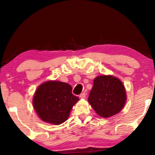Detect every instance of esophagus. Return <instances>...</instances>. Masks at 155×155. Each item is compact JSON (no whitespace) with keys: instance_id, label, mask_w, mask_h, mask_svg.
<instances>
[{"instance_id":"esophagus-1","label":"esophagus","mask_w":155,"mask_h":155,"mask_svg":"<svg viewBox=\"0 0 155 155\" xmlns=\"http://www.w3.org/2000/svg\"><path fill=\"white\" fill-rule=\"evenodd\" d=\"M86 97V94L85 92H83L82 94H81V95L79 96V98H81V99H85Z\"/></svg>"}]
</instances>
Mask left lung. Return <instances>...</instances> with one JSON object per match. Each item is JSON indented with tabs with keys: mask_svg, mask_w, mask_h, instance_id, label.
Masks as SVG:
<instances>
[{
	"mask_svg": "<svg viewBox=\"0 0 155 155\" xmlns=\"http://www.w3.org/2000/svg\"><path fill=\"white\" fill-rule=\"evenodd\" d=\"M127 93L124 84L112 75H102L94 80L88 102L100 116L108 118L124 108Z\"/></svg>",
	"mask_w": 155,
	"mask_h": 155,
	"instance_id": "8db88e82",
	"label": "left lung"
}]
</instances>
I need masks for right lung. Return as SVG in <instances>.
<instances>
[{"mask_svg": "<svg viewBox=\"0 0 155 155\" xmlns=\"http://www.w3.org/2000/svg\"><path fill=\"white\" fill-rule=\"evenodd\" d=\"M71 85L57 81H47L37 89L33 105L43 122L59 125L66 121L73 106L79 101L72 94Z\"/></svg>", "mask_w": 155, "mask_h": 155, "instance_id": "1", "label": "right lung"}]
</instances>
